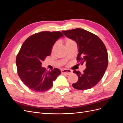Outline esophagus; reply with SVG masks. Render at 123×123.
I'll use <instances>...</instances> for the list:
<instances>
[{
    "label": "esophagus",
    "mask_w": 123,
    "mask_h": 123,
    "mask_svg": "<svg viewBox=\"0 0 123 123\" xmlns=\"http://www.w3.org/2000/svg\"><path fill=\"white\" fill-rule=\"evenodd\" d=\"M62 73L66 74V75H69V74L72 73V71L68 69H64L62 70Z\"/></svg>",
    "instance_id": "esophagus-1"
}]
</instances>
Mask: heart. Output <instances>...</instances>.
<instances>
[{
	"label": "heart",
	"instance_id": "b5f03b06",
	"mask_svg": "<svg viewBox=\"0 0 123 123\" xmlns=\"http://www.w3.org/2000/svg\"><path fill=\"white\" fill-rule=\"evenodd\" d=\"M73 43H75L74 42V41L73 40L71 39L68 38L65 40V44H66V47H68L71 45H72V44H73ZM57 45H58L57 43H55L54 44L53 46L52 47V52H54L55 51L56 49V48L57 47Z\"/></svg>",
	"mask_w": 123,
	"mask_h": 123
}]
</instances>
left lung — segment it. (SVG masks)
I'll list each match as a JSON object with an SVG mask.
<instances>
[{
	"instance_id": "left-lung-1",
	"label": "left lung",
	"mask_w": 123,
	"mask_h": 123,
	"mask_svg": "<svg viewBox=\"0 0 123 123\" xmlns=\"http://www.w3.org/2000/svg\"><path fill=\"white\" fill-rule=\"evenodd\" d=\"M62 32L76 43L79 48L77 61L81 65L85 63L86 67L82 73L73 71L79 79L72 84L73 87L81 90L91 89L102 79L108 67V56L105 44L98 36L83 29Z\"/></svg>"
}]
</instances>
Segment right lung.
Segmentation results:
<instances>
[{
    "label": "right lung",
    "instance_id": "obj_1",
    "mask_svg": "<svg viewBox=\"0 0 123 123\" xmlns=\"http://www.w3.org/2000/svg\"><path fill=\"white\" fill-rule=\"evenodd\" d=\"M63 36L59 31L40 32L30 36L23 43L16 59L17 73L31 90L42 92L49 90L61 74L57 68L48 71L42 67V62L50 55L56 41Z\"/></svg>",
    "mask_w": 123,
    "mask_h": 123
}]
</instances>
